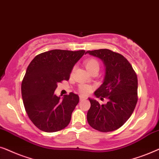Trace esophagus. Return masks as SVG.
<instances>
[{
  "label": "esophagus",
  "mask_w": 159,
  "mask_h": 159,
  "mask_svg": "<svg viewBox=\"0 0 159 159\" xmlns=\"http://www.w3.org/2000/svg\"><path fill=\"white\" fill-rule=\"evenodd\" d=\"M80 100H84V99H86V97H84V96H81V95H80Z\"/></svg>",
  "instance_id": "obj_1"
}]
</instances>
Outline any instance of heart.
<instances>
[{
  "label": "heart",
  "mask_w": 159,
  "mask_h": 159,
  "mask_svg": "<svg viewBox=\"0 0 159 159\" xmlns=\"http://www.w3.org/2000/svg\"><path fill=\"white\" fill-rule=\"evenodd\" d=\"M84 65L87 70L89 73H92L93 71L99 69V63L96 59L94 58H88L84 60ZM93 89L92 86L87 84H81L78 86V92L83 95H86L92 92Z\"/></svg>",
  "instance_id": "heart-1"
}]
</instances>
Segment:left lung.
<instances>
[{"instance_id":"8db88e82","label":"left lung","mask_w":159,"mask_h":159,"mask_svg":"<svg viewBox=\"0 0 159 159\" xmlns=\"http://www.w3.org/2000/svg\"><path fill=\"white\" fill-rule=\"evenodd\" d=\"M86 53L99 57L104 62V82L94 94L101 99H108L105 105H100L95 99H89L91 103L87 113L89 124L102 132L118 129L130 118L137 105V74L129 61L119 53L107 48Z\"/></svg>"}]
</instances>
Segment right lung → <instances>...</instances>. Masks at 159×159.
<instances>
[{"label": "right lung", "instance_id": "obj_1", "mask_svg": "<svg viewBox=\"0 0 159 159\" xmlns=\"http://www.w3.org/2000/svg\"><path fill=\"white\" fill-rule=\"evenodd\" d=\"M84 53L51 50L38 54L27 67L21 86L23 103L29 118L40 130L58 132L69 124L79 97L70 92L61 99L54 91L58 83L68 81L73 66Z\"/></svg>", "mask_w": 159, "mask_h": 159}]
</instances>
